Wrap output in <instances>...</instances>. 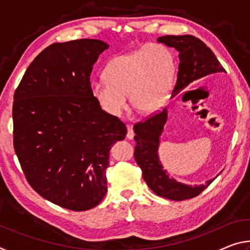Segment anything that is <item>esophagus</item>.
I'll list each match as a JSON object with an SVG mask.
<instances>
[{
  "instance_id": "obj_1",
  "label": "esophagus",
  "mask_w": 250,
  "mask_h": 250,
  "mask_svg": "<svg viewBox=\"0 0 250 250\" xmlns=\"http://www.w3.org/2000/svg\"><path fill=\"white\" fill-rule=\"evenodd\" d=\"M134 138V132L132 130V126L128 125V128H126V139H129V140H132Z\"/></svg>"
}]
</instances>
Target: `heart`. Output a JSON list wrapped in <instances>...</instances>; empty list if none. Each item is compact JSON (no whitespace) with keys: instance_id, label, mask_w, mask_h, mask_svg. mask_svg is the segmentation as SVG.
I'll return each instance as SVG.
<instances>
[{"instance_id":"1","label":"heart","mask_w":250,"mask_h":250,"mask_svg":"<svg viewBox=\"0 0 250 250\" xmlns=\"http://www.w3.org/2000/svg\"><path fill=\"white\" fill-rule=\"evenodd\" d=\"M175 59L170 49L152 44L109 59L104 78L90 82L97 103L109 115L120 117L130 103L145 113L163 107L174 83Z\"/></svg>"}]
</instances>
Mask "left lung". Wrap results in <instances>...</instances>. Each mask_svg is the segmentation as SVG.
<instances>
[{"instance_id":"obj_1","label":"left lung","mask_w":250,"mask_h":250,"mask_svg":"<svg viewBox=\"0 0 250 250\" xmlns=\"http://www.w3.org/2000/svg\"><path fill=\"white\" fill-rule=\"evenodd\" d=\"M158 42L175 48L180 53L179 71L172 97L196 80L209 75L226 73L210 48L195 36L166 35L159 37ZM167 120V110L166 108L146 120L134 125V140L137 142L134 159L142 170L143 179L156 195L172 201H184L201 194L214 179L207 181L204 185L192 186L180 183L168 176L158 154L160 137Z\"/></svg>"}]
</instances>
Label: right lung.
I'll use <instances>...</instances> for the list:
<instances>
[{
  "label": "right lung",
  "instance_id": "right-lung-1",
  "mask_svg": "<svg viewBox=\"0 0 250 250\" xmlns=\"http://www.w3.org/2000/svg\"><path fill=\"white\" fill-rule=\"evenodd\" d=\"M108 47L87 39L49 45L14 94L13 143L25 177L42 197L67 209L87 210L103 201L110 149L126 134L90 90L92 66Z\"/></svg>",
  "mask_w": 250,
  "mask_h": 250
}]
</instances>
